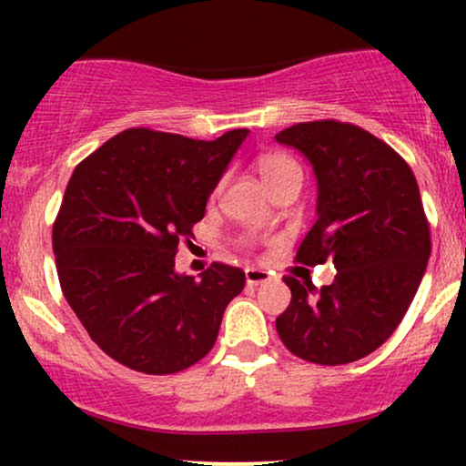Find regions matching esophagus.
Returning <instances> with one entry per match:
<instances>
[{
	"instance_id": "34e87169",
	"label": "esophagus",
	"mask_w": 466,
	"mask_h": 466,
	"mask_svg": "<svg viewBox=\"0 0 466 466\" xmlns=\"http://www.w3.org/2000/svg\"><path fill=\"white\" fill-rule=\"evenodd\" d=\"M245 280H248L249 287H256V285H263V282L269 280V274L263 269H248L245 271Z\"/></svg>"
}]
</instances>
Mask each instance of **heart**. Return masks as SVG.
Here are the masks:
<instances>
[{"label":"heart","mask_w":466,"mask_h":466,"mask_svg":"<svg viewBox=\"0 0 466 466\" xmlns=\"http://www.w3.org/2000/svg\"><path fill=\"white\" fill-rule=\"evenodd\" d=\"M256 170H258L260 179L267 188L271 190V195L282 186H287L289 181L302 179L300 166L296 164V159H291L285 153H263L256 159Z\"/></svg>","instance_id":"heart-1"}]
</instances>
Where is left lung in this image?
I'll return each mask as SVG.
<instances>
[{"label":"left lung","instance_id":"8db88e82","mask_svg":"<svg viewBox=\"0 0 466 466\" xmlns=\"http://www.w3.org/2000/svg\"><path fill=\"white\" fill-rule=\"evenodd\" d=\"M276 140L307 155L318 177V221L296 260L337 269L322 289L285 276L291 302L276 330L300 360L357 361L397 330L425 274L431 237L419 184L392 147L350 122H298Z\"/></svg>","mask_w":466,"mask_h":466}]
</instances>
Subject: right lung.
Listing matches in <instances>:
<instances>
[{
  "mask_svg": "<svg viewBox=\"0 0 466 466\" xmlns=\"http://www.w3.org/2000/svg\"><path fill=\"white\" fill-rule=\"evenodd\" d=\"M245 136L206 142L133 127L74 168L52 226L58 282L89 337L122 366L173 374L215 346L243 269L212 263L201 278L179 276L175 254Z\"/></svg>",
  "mask_w": 466,
  "mask_h": 466,
  "instance_id": "add662e5",
  "label": "right lung"
}]
</instances>
